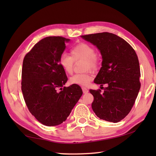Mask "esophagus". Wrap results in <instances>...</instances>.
Returning a JSON list of instances; mask_svg holds the SVG:
<instances>
[{
	"instance_id": "1",
	"label": "esophagus",
	"mask_w": 156,
	"mask_h": 156,
	"mask_svg": "<svg viewBox=\"0 0 156 156\" xmlns=\"http://www.w3.org/2000/svg\"><path fill=\"white\" fill-rule=\"evenodd\" d=\"M82 89H83V91L84 94H87L88 93L89 90L86 87H83V88H82Z\"/></svg>"
}]
</instances>
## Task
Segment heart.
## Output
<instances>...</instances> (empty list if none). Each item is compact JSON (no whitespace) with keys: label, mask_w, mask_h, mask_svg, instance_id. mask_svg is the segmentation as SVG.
<instances>
[{"label":"heart","mask_w":156,"mask_h":156,"mask_svg":"<svg viewBox=\"0 0 156 156\" xmlns=\"http://www.w3.org/2000/svg\"><path fill=\"white\" fill-rule=\"evenodd\" d=\"M70 56L62 54L59 58V64L64 72L68 74L73 72L74 62L83 60V70L85 72L77 73L69 78V83L79 86H87L92 79L90 70L96 71L100 66V57L96 53V50L91 44L80 43L76 44L70 50Z\"/></svg>","instance_id":"b5f03b06"}]
</instances>
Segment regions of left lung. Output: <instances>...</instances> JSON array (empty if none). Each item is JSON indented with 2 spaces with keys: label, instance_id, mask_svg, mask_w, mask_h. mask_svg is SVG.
I'll use <instances>...</instances> for the list:
<instances>
[{
  "label": "left lung",
  "instance_id": "left-lung-1",
  "mask_svg": "<svg viewBox=\"0 0 156 156\" xmlns=\"http://www.w3.org/2000/svg\"><path fill=\"white\" fill-rule=\"evenodd\" d=\"M96 45L102 57L94 83L107 87L89 91L93 95L92 109L101 120L118 122L130 112L140 89V70L138 56L130 44L109 32L82 36Z\"/></svg>",
  "mask_w": 156,
  "mask_h": 156
}]
</instances>
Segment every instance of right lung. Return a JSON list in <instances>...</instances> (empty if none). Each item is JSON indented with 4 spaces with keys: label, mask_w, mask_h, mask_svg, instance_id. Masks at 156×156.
Listing matches in <instances>:
<instances>
[{
    "label": "right lung",
    "mask_w": 156,
    "mask_h": 156,
    "mask_svg": "<svg viewBox=\"0 0 156 156\" xmlns=\"http://www.w3.org/2000/svg\"><path fill=\"white\" fill-rule=\"evenodd\" d=\"M69 39L49 36L25 55L22 68L23 98L30 112L46 126H56L69 115L83 91L79 85L62 86L67 81L59 58Z\"/></svg>",
    "instance_id": "add662e5"
}]
</instances>
